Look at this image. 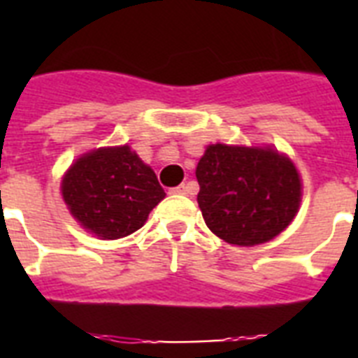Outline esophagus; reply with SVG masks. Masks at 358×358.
Instances as JSON below:
<instances>
[{
  "label": "esophagus",
  "instance_id": "esophagus-1",
  "mask_svg": "<svg viewBox=\"0 0 358 358\" xmlns=\"http://www.w3.org/2000/svg\"><path fill=\"white\" fill-rule=\"evenodd\" d=\"M173 193H176V195H189L191 191H193V185L191 184H180L178 187H173Z\"/></svg>",
  "mask_w": 358,
  "mask_h": 358
}]
</instances>
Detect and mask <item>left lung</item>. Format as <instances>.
<instances>
[{"instance_id": "8db88e82", "label": "left lung", "mask_w": 358, "mask_h": 358, "mask_svg": "<svg viewBox=\"0 0 358 358\" xmlns=\"http://www.w3.org/2000/svg\"><path fill=\"white\" fill-rule=\"evenodd\" d=\"M196 195L208 229L234 245L266 243L297 213L301 180L271 148L212 145L196 165Z\"/></svg>"}]
</instances>
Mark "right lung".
<instances>
[{
    "mask_svg": "<svg viewBox=\"0 0 358 358\" xmlns=\"http://www.w3.org/2000/svg\"><path fill=\"white\" fill-rule=\"evenodd\" d=\"M163 196L154 171L129 146L89 152L63 178V199L72 215L106 239L139 230Z\"/></svg>",
    "mask_w": 358,
    "mask_h": 358,
    "instance_id": "1",
    "label": "right lung"
}]
</instances>
